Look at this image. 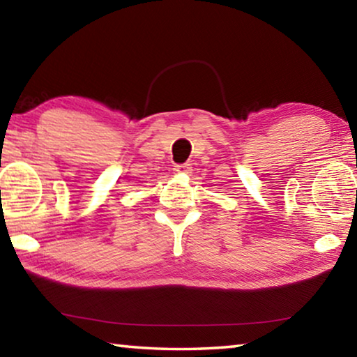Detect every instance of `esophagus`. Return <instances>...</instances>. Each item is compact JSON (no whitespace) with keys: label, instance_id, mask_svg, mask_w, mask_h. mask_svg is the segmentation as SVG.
<instances>
[{"label":"esophagus","instance_id":"1","mask_svg":"<svg viewBox=\"0 0 357 357\" xmlns=\"http://www.w3.org/2000/svg\"><path fill=\"white\" fill-rule=\"evenodd\" d=\"M190 170H192L190 164H183V165L174 167V172H176V173H190Z\"/></svg>","mask_w":357,"mask_h":357}]
</instances>
